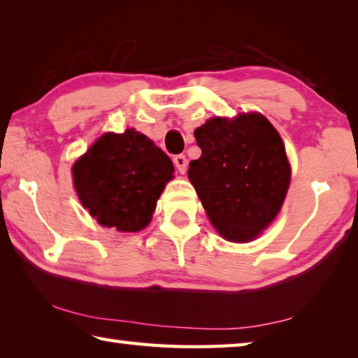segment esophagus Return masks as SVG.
I'll return each mask as SVG.
<instances>
[{"instance_id": "34e87169", "label": "esophagus", "mask_w": 358, "mask_h": 358, "mask_svg": "<svg viewBox=\"0 0 358 358\" xmlns=\"http://www.w3.org/2000/svg\"><path fill=\"white\" fill-rule=\"evenodd\" d=\"M173 164H175V167H177V171L180 172V173H185L186 172V169H187V159H186V156L185 155H177L173 157Z\"/></svg>"}]
</instances>
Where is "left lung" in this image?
I'll use <instances>...</instances> for the list:
<instances>
[{"instance_id":"8db88e82","label":"left lung","mask_w":358,"mask_h":358,"mask_svg":"<svg viewBox=\"0 0 358 358\" xmlns=\"http://www.w3.org/2000/svg\"><path fill=\"white\" fill-rule=\"evenodd\" d=\"M199 159L191 183L217 232L230 241L256 238L275 220L290 183L286 148L259 113L215 117L197 128Z\"/></svg>"}]
</instances>
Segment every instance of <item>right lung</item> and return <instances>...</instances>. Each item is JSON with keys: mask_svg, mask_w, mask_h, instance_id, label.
<instances>
[{"mask_svg": "<svg viewBox=\"0 0 358 358\" xmlns=\"http://www.w3.org/2000/svg\"><path fill=\"white\" fill-rule=\"evenodd\" d=\"M72 173L83 207L99 224L137 232L148 226L173 164L147 136L126 129L99 137Z\"/></svg>", "mask_w": 358, "mask_h": 358, "instance_id": "obj_1", "label": "right lung"}]
</instances>
